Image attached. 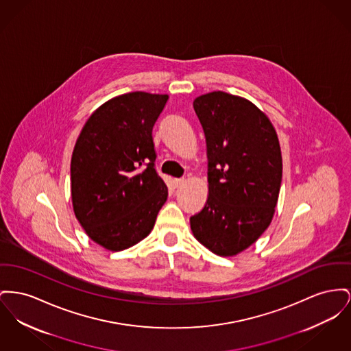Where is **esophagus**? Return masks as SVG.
Wrapping results in <instances>:
<instances>
[{"label":"esophagus","instance_id":"esophagus-1","mask_svg":"<svg viewBox=\"0 0 351 351\" xmlns=\"http://www.w3.org/2000/svg\"><path fill=\"white\" fill-rule=\"evenodd\" d=\"M183 183H184V179H173V186H175V188H179Z\"/></svg>","mask_w":351,"mask_h":351}]
</instances>
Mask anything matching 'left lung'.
Listing matches in <instances>:
<instances>
[{
	"label": "left lung",
	"instance_id": "8db88e82",
	"mask_svg": "<svg viewBox=\"0 0 351 351\" xmlns=\"http://www.w3.org/2000/svg\"><path fill=\"white\" fill-rule=\"evenodd\" d=\"M208 158V197L189 219L195 239L221 257L250 247L270 226L282 179L278 136L268 115L224 91L193 101Z\"/></svg>",
	"mask_w": 351,
	"mask_h": 351
}]
</instances>
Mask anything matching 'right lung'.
I'll list each match as a JSON object with an SVG mask.
<instances>
[{
  "mask_svg": "<svg viewBox=\"0 0 351 351\" xmlns=\"http://www.w3.org/2000/svg\"><path fill=\"white\" fill-rule=\"evenodd\" d=\"M167 94L127 93L86 121L71 156V202L86 234L111 252L145 239L168 188L156 173L152 128Z\"/></svg>",
  "mask_w": 351,
  "mask_h": 351,
  "instance_id": "1",
  "label": "right lung"
}]
</instances>
